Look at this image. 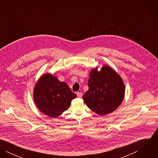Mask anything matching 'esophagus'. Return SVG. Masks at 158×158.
I'll use <instances>...</instances> for the list:
<instances>
[{"instance_id": "esophagus-1", "label": "esophagus", "mask_w": 158, "mask_h": 158, "mask_svg": "<svg viewBox=\"0 0 158 158\" xmlns=\"http://www.w3.org/2000/svg\"><path fill=\"white\" fill-rule=\"evenodd\" d=\"M77 95L78 97H79V98H81V97H82V96H83V94H82V92H77Z\"/></svg>"}]
</instances>
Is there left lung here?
I'll return each mask as SVG.
<instances>
[{"instance_id":"left-lung-1","label":"left lung","mask_w":158,"mask_h":158,"mask_svg":"<svg viewBox=\"0 0 158 158\" xmlns=\"http://www.w3.org/2000/svg\"><path fill=\"white\" fill-rule=\"evenodd\" d=\"M89 89L83 96L88 108L94 113L104 115L114 111L125 97V84L121 77L112 68L104 65L91 70Z\"/></svg>"}]
</instances>
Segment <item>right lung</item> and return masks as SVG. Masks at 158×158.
<instances>
[{
	"label": "right lung",
	"mask_w": 158,
	"mask_h": 158,
	"mask_svg": "<svg viewBox=\"0 0 158 158\" xmlns=\"http://www.w3.org/2000/svg\"><path fill=\"white\" fill-rule=\"evenodd\" d=\"M77 97L65 82L59 81L52 74H43L36 83L33 98L36 106L43 114L56 118L68 110Z\"/></svg>",
	"instance_id": "add662e5"
}]
</instances>
